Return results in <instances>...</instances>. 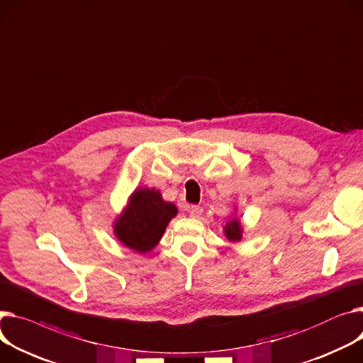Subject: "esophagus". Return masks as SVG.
<instances>
[{
	"mask_svg": "<svg viewBox=\"0 0 363 363\" xmlns=\"http://www.w3.org/2000/svg\"><path fill=\"white\" fill-rule=\"evenodd\" d=\"M201 213H203V208H201L200 206H191V207H189V214H191L192 217H200Z\"/></svg>",
	"mask_w": 363,
	"mask_h": 363,
	"instance_id": "1",
	"label": "esophagus"
}]
</instances>
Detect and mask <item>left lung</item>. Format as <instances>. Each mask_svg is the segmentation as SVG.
Masks as SVG:
<instances>
[{
	"mask_svg": "<svg viewBox=\"0 0 363 363\" xmlns=\"http://www.w3.org/2000/svg\"><path fill=\"white\" fill-rule=\"evenodd\" d=\"M225 235L229 240H232V242H238V240H240V238H242V228H240V223L236 217H233L230 222L226 223Z\"/></svg>",
	"mask_w": 363,
	"mask_h": 363,
	"instance_id": "8db88e82",
	"label": "left lung"
}]
</instances>
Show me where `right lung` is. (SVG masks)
Masks as SVG:
<instances>
[{
  "mask_svg": "<svg viewBox=\"0 0 363 363\" xmlns=\"http://www.w3.org/2000/svg\"><path fill=\"white\" fill-rule=\"evenodd\" d=\"M177 207L162 200L156 189H135L128 207L115 222L116 238L137 252H149L160 240L167 223L177 216Z\"/></svg>",
  "mask_w": 363,
  "mask_h": 363,
  "instance_id": "right-lung-1",
  "label": "right lung"
}]
</instances>
